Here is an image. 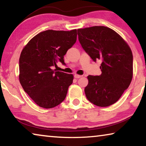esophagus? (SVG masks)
Returning <instances> with one entry per match:
<instances>
[{"label": "esophagus", "mask_w": 146, "mask_h": 146, "mask_svg": "<svg viewBox=\"0 0 146 146\" xmlns=\"http://www.w3.org/2000/svg\"><path fill=\"white\" fill-rule=\"evenodd\" d=\"M75 76V78H79L82 77V75H76V74H75V76Z\"/></svg>", "instance_id": "obj_1"}]
</instances>
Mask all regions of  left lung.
Here are the masks:
<instances>
[{
  "label": "left lung",
  "mask_w": 146,
  "mask_h": 146,
  "mask_svg": "<svg viewBox=\"0 0 146 146\" xmlns=\"http://www.w3.org/2000/svg\"><path fill=\"white\" fill-rule=\"evenodd\" d=\"M78 40L95 62L102 61L100 75H89L85 88L88 100L97 106L115 104L129 87L133 77V54L129 46L113 29L105 26L78 29Z\"/></svg>",
  "instance_id": "8db88e82"
}]
</instances>
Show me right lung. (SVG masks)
I'll return each mask as SVG.
<instances>
[{
  "label": "right lung",
  "mask_w": 146,
  "mask_h": 146,
  "mask_svg": "<svg viewBox=\"0 0 146 146\" xmlns=\"http://www.w3.org/2000/svg\"><path fill=\"white\" fill-rule=\"evenodd\" d=\"M76 29L46 30L36 35L22 51L19 80L24 90L36 104L49 109L65 99L73 76L51 70L76 42Z\"/></svg>",
  "instance_id": "obj_1"
}]
</instances>
